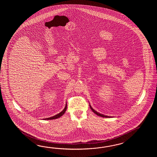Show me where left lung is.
<instances>
[{
	"instance_id": "obj_1",
	"label": "left lung",
	"mask_w": 157,
	"mask_h": 157,
	"mask_svg": "<svg viewBox=\"0 0 157 157\" xmlns=\"http://www.w3.org/2000/svg\"><path fill=\"white\" fill-rule=\"evenodd\" d=\"M90 109H91V110L95 114H96L97 115H98V116H100V117H105V118H112V117H110V116H105V115H104V114H100L99 113H98V112H97L96 110H94V109L93 108H92V107L90 105Z\"/></svg>"
}]
</instances>
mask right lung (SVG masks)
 <instances>
[{
    "instance_id": "add662e5",
    "label": "right lung",
    "mask_w": 157,
    "mask_h": 157,
    "mask_svg": "<svg viewBox=\"0 0 157 157\" xmlns=\"http://www.w3.org/2000/svg\"><path fill=\"white\" fill-rule=\"evenodd\" d=\"M67 110V103L66 104V106L64 107L63 110H62L59 113L57 114L56 115L54 116L53 117H49V118H44L43 120H55L58 118H60L61 116H62L65 113L66 111Z\"/></svg>"
}]
</instances>
